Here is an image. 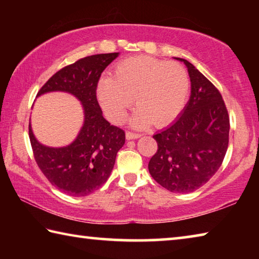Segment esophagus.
Returning a JSON list of instances; mask_svg holds the SVG:
<instances>
[{
  "mask_svg": "<svg viewBox=\"0 0 259 259\" xmlns=\"http://www.w3.org/2000/svg\"><path fill=\"white\" fill-rule=\"evenodd\" d=\"M140 134H137V133H133V131H126L125 134V137L126 139H137L140 137Z\"/></svg>",
  "mask_w": 259,
  "mask_h": 259,
  "instance_id": "1",
  "label": "esophagus"
}]
</instances>
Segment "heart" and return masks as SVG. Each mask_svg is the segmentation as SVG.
<instances>
[{
    "mask_svg": "<svg viewBox=\"0 0 259 259\" xmlns=\"http://www.w3.org/2000/svg\"><path fill=\"white\" fill-rule=\"evenodd\" d=\"M190 90L185 67L176 61H163L150 56L130 57L114 68L113 77L99 82L98 98L112 122H120L133 103L137 112L133 124L145 126L168 123L178 115Z\"/></svg>",
    "mask_w": 259,
    "mask_h": 259,
    "instance_id": "1",
    "label": "heart"
}]
</instances>
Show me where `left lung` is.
Segmentation results:
<instances>
[{
  "instance_id": "8db88e82",
  "label": "left lung",
  "mask_w": 259,
  "mask_h": 259,
  "mask_svg": "<svg viewBox=\"0 0 259 259\" xmlns=\"http://www.w3.org/2000/svg\"><path fill=\"white\" fill-rule=\"evenodd\" d=\"M191 98L182 115L153 136L157 151L148 163L151 176L172 193H190L204 185L224 160L230 116L221 93L185 59Z\"/></svg>"
}]
</instances>
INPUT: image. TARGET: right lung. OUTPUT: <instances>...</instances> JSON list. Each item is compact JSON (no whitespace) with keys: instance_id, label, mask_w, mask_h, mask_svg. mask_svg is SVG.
<instances>
[{"instance_id":"1","label":"right lung","mask_w":259,"mask_h":259,"mask_svg":"<svg viewBox=\"0 0 259 259\" xmlns=\"http://www.w3.org/2000/svg\"><path fill=\"white\" fill-rule=\"evenodd\" d=\"M119 52L84 57L54 74L37 93L66 91L75 96L84 109V124L76 139L66 147L52 148L35 139L28 126L34 159L52 185L72 196H85L102 187L111 175L115 157L124 145L125 133L103 116L97 100L102 73Z\"/></svg>"}]
</instances>
